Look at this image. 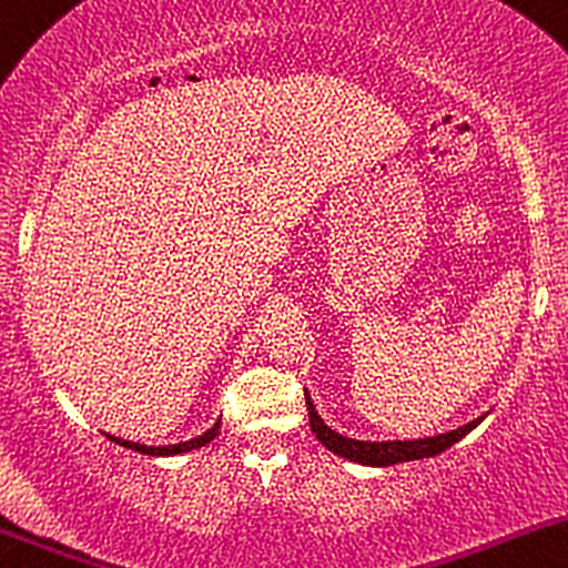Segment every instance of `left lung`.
I'll list each match as a JSON object with an SVG mask.
<instances>
[{"mask_svg":"<svg viewBox=\"0 0 568 568\" xmlns=\"http://www.w3.org/2000/svg\"><path fill=\"white\" fill-rule=\"evenodd\" d=\"M306 407H308V424H312V432L317 435V440L323 443L327 452L338 454V457L344 459H353V462H361V465H374V467H388V465H396V462L435 457V454H443L446 448H452L454 443L462 440L473 426H478V420H470V424L459 426V429L446 432V435H437V437H424V440L369 443V440H353V437H344L338 435V432H333L331 426L320 418L317 410H314L308 394H306Z\"/></svg>","mask_w":568,"mask_h":568,"instance_id":"left-lung-1","label":"left lung"}]
</instances>
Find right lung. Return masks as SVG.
<instances>
[{
	"mask_svg": "<svg viewBox=\"0 0 568 568\" xmlns=\"http://www.w3.org/2000/svg\"><path fill=\"white\" fill-rule=\"evenodd\" d=\"M219 429H221V418L215 420L213 426H210L207 432H204V435H199V437H194V440H185V443H178V446H142V443H131V440H120V437H114V435H106L109 440H114V443H120V446H125V448H131V452H139V454H148V457H174V454H183V452H194V448H202L204 443H210L213 440L215 435H219Z\"/></svg>",
	"mask_w": 568,
	"mask_h": 568,
	"instance_id": "right-lung-1",
	"label": "right lung"
}]
</instances>
